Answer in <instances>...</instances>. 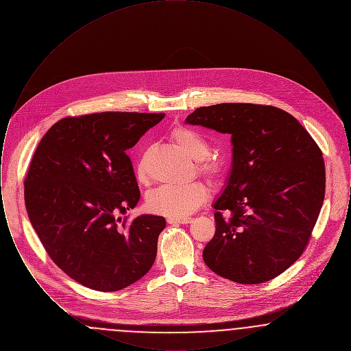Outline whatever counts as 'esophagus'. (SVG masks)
I'll list each match as a JSON object with an SVG mask.
<instances>
[{
	"instance_id": "1",
	"label": "esophagus",
	"mask_w": 351,
	"mask_h": 351,
	"mask_svg": "<svg viewBox=\"0 0 351 351\" xmlns=\"http://www.w3.org/2000/svg\"><path fill=\"white\" fill-rule=\"evenodd\" d=\"M193 221V218H173L169 217L167 219L168 223H171V225H176V223H183V225H186V223H191Z\"/></svg>"
}]
</instances>
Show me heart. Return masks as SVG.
Returning <instances> with one entry per match:
<instances>
[{
	"instance_id": "1",
	"label": "heart",
	"mask_w": 351,
	"mask_h": 351,
	"mask_svg": "<svg viewBox=\"0 0 351 351\" xmlns=\"http://www.w3.org/2000/svg\"><path fill=\"white\" fill-rule=\"evenodd\" d=\"M171 141L193 160H197V171L213 185L221 183L226 175V167L222 160L208 156L210 146L201 134L188 128H175L169 134ZM151 149L141 154L136 166L135 178L141 184L149 182V165ZM208 199V189L202 183L189 184L186 186H159L149 193L146 206L151 213L167 217L184 218L195 213Z\"/></svg>"
}]
</instances>
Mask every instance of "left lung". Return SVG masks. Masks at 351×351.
Masks as SVG:
<instances>
[{"instance_id":"8db88e82","label":"left lung","mask_w":351,"mask_h":351,"mask_svg":"<svg viewBox=\"0 0 351 351\" xmlns=\"http://www.w3.org/2000/svg\"><path fill=\"white\" fill-rule=\"evenodd\" d=\"M185 123L230 134L233 145L226 186L213 204L216 233L202 251L205 265L235 283L276 278L305 250L324 202L317 143L296 118L269 105L202 106Z\"/></svg>"}]
</instances>
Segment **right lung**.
Wrapping results in <instances>:
<instances>
[{
    "instance_id": "1",
    "label": "right lung",
    "mask_w": 351,
    "mask_h": 351,
    "mask_svg": "<svg viewBox=\"0 0 351 351\" xmlns=\"http://www.w3.org/2000/svg\"><path fill=\"white\" fill-rule=\"evenodd\" d=\"M163 113L104 112L58 121L25 180L27 215L51 259L88 288L113 292L152 267L162 216L121 217L141 193L126 150Z\"/></svg>"
}]
</instances>
